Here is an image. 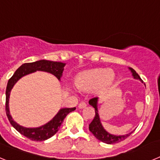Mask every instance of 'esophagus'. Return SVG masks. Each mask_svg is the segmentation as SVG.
<instances>
[{
  "mask_svg": "<svg viewBox=\"0 0 160 160\" xmlns=\"http://www.w3.org/2000/svg\"><path fill=\"white\" fill-rule=\"evenodd\" d=\"M87 103L84 102H80L78 104V107L80 109H82V108H85V107H87Z\"/></svg>",
  "mask_w": 160,
  "mask_h": 160,
  "instance_id": "esophagus-1",
  "label": "esophagus"
}]
</instances>
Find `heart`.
Masks as SVG:
<instances>
[{"instance_id": "heart-1", "label": "heart", "mask_w": 160, "mask_h": 160, "mask_svg": "<svg viewBox=\"0 0 160 160\" xmlns=\"http://www.w3.org/2000/svg\"><path fill=\"white\" fill-rule=\"evenodd\" d=\"M114 80V73L112 70L95 68L79 73L75 79V85L81 90L95 89L97 92L102 93L111 87Z\"/></svg>"}]
</instances>
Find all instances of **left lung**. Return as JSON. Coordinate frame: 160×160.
Returning a JSON list of instances; mask_svg holds the SVG:
<instances>
[{"label": "left lung", "mask_w": 160, "mask_h": 160, "mask_svg": "<svg viewBox=\"0 0 160 160\" xmlns=\"http://www.w3.org/2000/svg\"><path fill=\"white\" fill-rule=\"evenodd\" d=\"M129 70H131V72L132 73V75L134 77V78L135 79H139L140 81H142L141 78L139 77L138 73H136L134 69L132 68H129ZM98 98H93L89 101V104L90 106H92L93 107L95 110V115H94V119L92 120V122H90V125H89V130L93 135L96 137V138H98V140L102 141V142H105L107 144H112V143H116V142H119L121 141L124 140L125 138H128V136H130L131 133L129 134H127V135H111L110 133L107 132L104 128H103L102 125L101 123V121H100L99 115H98Z\"/></svg>", "instance_id": "left-lung-1"}]
</instances>
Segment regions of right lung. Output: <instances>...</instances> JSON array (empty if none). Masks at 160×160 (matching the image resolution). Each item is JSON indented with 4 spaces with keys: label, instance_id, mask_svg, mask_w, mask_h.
Wrapping results in <instances>:
<instances>
[{
    "label": "right lung",
    "instance_id": "obj_1",
    "mask_svg": "<svg viewBox=\"0 0 160 160\" xmlns=\"http://www.w3.org/2000/svg\"><path fill=\"white\" fill-rule=\"evenodd\" d=\"M65 63L58 62H52V61L48 60H40L34 62L25 63L22 65L15 71L13 75L9 78L6 87V100H5V111H6L7 117H8V121L10 122L11 125L17 131L22 135L25 136L26 138H29L33 141H44L46 140L53 135H54L58 131L59 128L62 123L63 120L66 118L69 113L72 112L75 110V107L73 108H62L61 109L56 115L53 118V119L50 120L49 122H47L45 125L39 127V128H24L22 126H20L13 119L9 113V107H8V100H9V95H10V91L15 83L19 80L23 76L27 75L29 73L36 72L37 70L39 71H45L50 73L57 78L58 80H60L62 72L64 70Z\"/></svg>",
    "mask_w": 160,
    "mask_h": 160
}]
</instances>
